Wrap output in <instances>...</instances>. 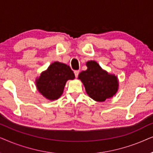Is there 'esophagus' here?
<instances>
[{
	"label": "esophagus",
	"instance_id": "1",
	"mask_svg": "<svg viewBox=\"0 0 153 153\" xmlns=\"http://www.w3.org/2000/svg\"><path fill=\"white\" fill-rule=\"evenodd\" d=\"M79 73H80V71H79L78 70H76V71H74V74H75V76L76 77H78V74H79Z\"/></svg>",
	"mask_w": 153,
	"mask_h": 153
}]
</instances>
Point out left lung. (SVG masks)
Segmentation results:
<instances>
[{
    "mask_svg": "<svg viewBox=\"0 0 153 153\" xmlns=\"http://www.w3.org/2000/svg\"><path fill=\"white\" fill-rule=\"evenodd\" d=\"M86 64L87 69L79 74L78 79L82 82L87 94L100 102L113 97L118 89L117 77L102 70L94 61H89Z\"/></svg>",
    "mask_w": 153,
    "mask_h": 153,
    "instance_id": "left-lung-1",
    "label": "left lung"
}]
</instances>
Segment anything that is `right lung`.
I'll return each instance as SVG.
<instances>
[{
  "label": "right lung",
  "instance_id": "add662e5",
  "mask_svg": "<svg viewBox=\"0 0 153 153\" xmlns=\"http://www.w3.org/2000/svg\"><path fill=\"white\" fill-rule=\"evenodd\" d=\"M74 78L75 75L70 66L56 62L41 73L36 80V86L42 96L50 100H54L62 94L66 81Z\"/></svg>",
  "mask_w": 153,
  "mask_h": 153
}]
</instances>
